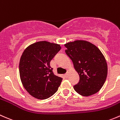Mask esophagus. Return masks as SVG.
Returning a JSON list of instances; mask_svg holds the SVG:
<instances>
[{"instance_id": "esophagus-1", "label": "esophagus", "mask_w": 120, "mask_h": 120, "mask_svg": "<svg viewBox=\"0 0 120 120\" xmlns=\"http://www.w3.org/2000/svg\"><path fill=\"white\" fill-rule=\"evenodd\" d=\"M65 77H68V76H69V71H67V72H66V73H65Z\"/></svg>"}]
</instances>
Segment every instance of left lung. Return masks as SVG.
Returning <instances> with one entry per match:
<instances>
[{
	"mask_svg": "<svg viewBox=\"0 0 120 120\" xmlns=\"http://www.w3.org/2000/svg\"><path fill=\"white\" fill-rule=\"evenodd\" d=\"M65 52L73 63L80 76L74 86L81 95L88 97L98 92L107 75V65L104 55L94 44L86 40H76L65 44Z\"/></svg>",
	"mask_w": 120,
	"mask_h": 120,
	"instance_id": "left-lung-1",
	"label": "left lung"
}]
</instances>
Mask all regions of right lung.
I'll use <instances>...</instances> for the list:
<instances>
[{"mask_svg": "<svg viewBox=\"0 0 120 120\" xmlns=\"http://www.w3.org/2000/svg\"><path fill=\"white\" fill-rule=\"evenodd\" d=\"M60 49V44L41 41L23 51L19 60V76L23 87L35 98L45 99L58 91L62 78L54 75L50 62Z\"/></svg>", "mask_w": 120, "mask_h": 120, "instance_id": "right-lung-1", "label": "right lung"}]
</instances>
